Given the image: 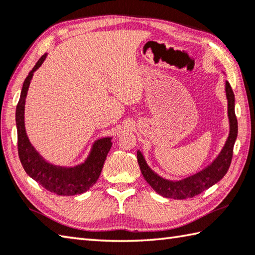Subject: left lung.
<instances>
[{
    "label": "left lung",
    "instance_id": "8db88e82",
    "mask_svg": "<svg viewBox=\"0 0 255 255\" xmlns=\"http://www.w3.org/2000/svg\"><path fill=\"white\" fill-rule=\"evenodd\" d=\"M226 92L228 98V115L229 119H230V133H229V138L221 153L219 154L212 164L204 170L192 177L183 179L181 181H169L154 173L144 161L141 152H137L138 164L140 167L144 180L150 184L153 190L160 196L164 198L178 199V200L193 198L206 191L207 189L212 187L214 183L220 181L226 176L232 161L233 146L238 136V121L236 112H234V94L229 82L226 83Z\"/></svg>",
    "mask_w": 255,
    "mask_h": 255
}]
</instances>
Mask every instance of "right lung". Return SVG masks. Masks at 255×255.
<instances>
[{
  "mask_svg": "<svg viewBox=\"0 0 255 255\" xmlns=\"http://www.w3.org/2000/svg\"><path fill=\"white\" fill-rule=\"evenodd\" d=\"M46 54L38 59L37 63L27 77L25 78L21 97L16 106V119L17 127V150L18 157L22 166L29 177L38 182L46 190L58 194V196H75L86 192L93 184L97 181L101 174L105 160L111 150L112 141L111 138L99 139L94 143L92 152L81 166L74 168H62L48 163L39 156L34 147L29 142L25 131L24 125V106L25 97H26L27 89L31 83L34 72L41 66Z\"/></svg>",
  "mask_w": 255,
  "mask_h": 255,
  "instance_id": "right-lung-1",
  "label": "right lung"
}]
</instances>
